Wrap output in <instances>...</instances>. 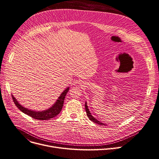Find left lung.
<instances>
[{
  "label": "left lung",
  "instance_id": "8db88e82",
  "mask_svg": "<svg viewBox=\"0 0 159 159\" xmlns=\"http://www.w3.org/2000/svg\"><path fill=\"white\" fill-rule=\"evenodd\" d=\"M85 108L86 113H87L88 117H89V119L91 121H93V122H95V123H96V124H99V125H105V124H103V123H102V122H101L100 121H98V120L97 119H96L93 116H92L91 113H90V111H89V110L88 109V107L87 103H86V102H85Z\"/></svg>",
  "mask_w": 159,
  "mask_h": 159
}]
</instances>
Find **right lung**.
I'll return each mask as SVG.
<instances>
[{
	"label": "right lung",
	"mask_w": 159,
	"mask_h": 159,
	"mask_svg": "<svg viewBox=\"0 0 159 159\" xmlns=\"http://www.w3.org/2000/svg\"><path fill=\"white\" fill-rule=\"evenodd\" d=\"M68 91H69V87L67 88L61 93V94L60 96L58 99H57L56 102L51 108H49L46 110L41 111H36L31 110H28L26 108L22 107L18 102L16 99L12 96V98L14 104L16 105V106L18 108V109H20L22 112H23L24 113L28 115H29V116L32 117L35 119H37L40 120H49L50 119L56 117V115H57L60 113L63 106L65 96Z\"/></svg>",
	"instance_id": "obj_1"
}]
</instances>
